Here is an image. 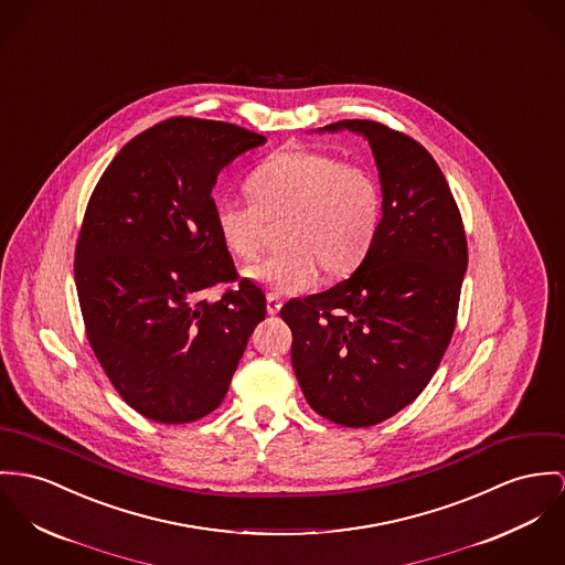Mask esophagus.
I'll return each mask as SVG.
<instances>
[{"instance_id":"34e87169","label":"esophagus","mask_w":565,"mask_h":565,"mask_svg":"<svg viewBox=\"0 0 565 565\" xmlns=\"http://www.w3.org/2000/svg\"><path fill=\"white\" fill-rule=\"evenodd\" d=\"M279 309H281V299L275 297V295H268V297H266V311H268L270 316H275V313H279Z\"/></svg>"}]
</instances>
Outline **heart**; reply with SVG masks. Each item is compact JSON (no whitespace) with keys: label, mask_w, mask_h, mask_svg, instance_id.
I'll list each match as a JSON object with an SVG mask.
<instances>
[{"label":"heart","mask_w":565,"mask_h":565,"mask_svg":"<svg viewBox=\"0 0 565 565\" xmlns=\"http://www.w3.org/2000/svg\"><path fill=\"white\" fill-rule=\"evenodd\" d=\"M257 200L223 198L215 223L225 249L238 260L260 256L270 221L292 217L286 254L270 256L247 277L270 295L311 290L324 270L348 273L365 258L381 221V191L370 172L318 150H284L249 175Z\"/></svg>","instance_id":"obj_1"}]
</instances>
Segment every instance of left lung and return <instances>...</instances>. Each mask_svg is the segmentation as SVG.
<instances>
[{
    "label": "left lung",
    "instance_id": "obj_1",
    "mask_svg": "<svg viewBox=\"0 0 565 565\" xmlns=\"http://www.w3.org/2000/svg\"><path fill=\"white\" fill-rule=\"evenodd\" d=\"M370 143L383 217L356 270L333 288L292 299V367L309 406L348 428L381 424L435 376L456 329L467 273L460 211L433 154L372 120H342Z\"/></svg>",
    "mask_w": 565,
    "mask_h": 565
}]
</instances>
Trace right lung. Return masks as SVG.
<instances>
[{"label": "right lung", "instance_id": "1", "mask_svg": "<svg viewBox=\"0 0 565 565\" xmlns=\"http://www.w3.org/2000/svg\"><path fill=\"white\" fill-rule=\"evenodd\" d=\"M258 132L198 118L143 130L100 175L82 225L75 284L87 340L139 415L189 424L223 402L256 324L260 286L236 279L215 223L213 186Z\"/></svg>", "mask_w": 565, "mask_h": 565}]
</instances>
